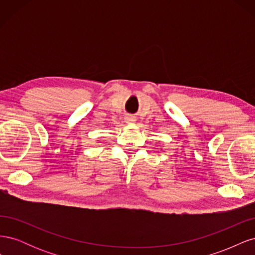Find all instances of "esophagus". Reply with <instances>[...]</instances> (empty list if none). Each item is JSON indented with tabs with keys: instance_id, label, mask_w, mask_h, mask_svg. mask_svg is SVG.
Here are the masks:
<instances>
[{
	"instance_id": "34e87169",
	"label": "esophagus",
	"mask_w": 255,
	"mask_h": 255,
	"mask_svg": "<svg viewBox=\"0 0 255 255\" xmlns=\"http://www.w3.org/2000/svg\"><path fill=\"white\" fill-rule=\"evenodd\" d=\"M125 120H126L127 123H129V125H130V123H134L136 121V118L132 115H128V116H126Z\"/></svg>"
}]
</instances>
